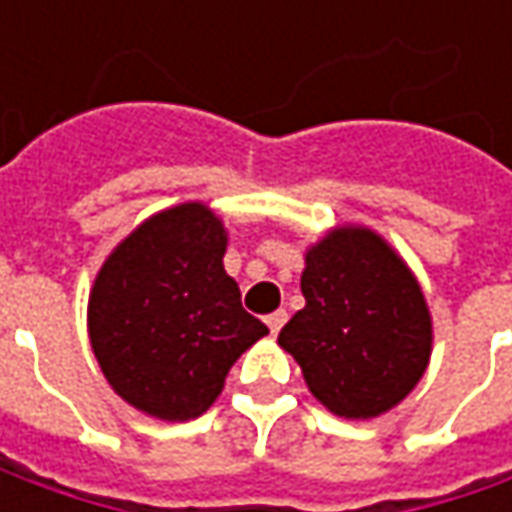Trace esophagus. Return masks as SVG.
Instances as JSON below:
<instances>
[{
	"instance_id": "esophagus-1",
	"label": "esophagus",
	"mask_w": 512,
	"mask_h": 512,
	"mask_svg": "<svg viewBox=\"0 0 512 512\" xmlns=\"http://www.w3.org/2000/svg\"><path fill=\"white\" fill-rule=\"evenodd\" d=\"M265 322H267V327H270V333L276 336V333H279V330L285 327L287 313H285V310H276V313H270V316H267Z\"/></svg>"
}]
</instances>
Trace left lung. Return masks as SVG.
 Listing matches in <instances>:
<instances>
[{
	"label": "left lung",
	"mask_w": 512,
	"mask_h": 512,
	"mask_svg": "<svg viewBox=\"0 0 512 512\" xmlns=\"http://www.w3.org/2000/svg\"><path fill=\"white\" fill-rule=\"evenodd\" d=\"M302 293L279 344L330 413L376 419L422 382L433 319L419 279L376 230L339 225L307 247Z\"/></svg>",
	"instance_id": "left-lung-1"
}]
</instances>
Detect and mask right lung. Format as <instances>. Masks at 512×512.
Returning <instances> with one entry per match:
<instances>
[{
  "instance_id": "obj_1",
  "label": "right lung",
  "mask_w": 512,
  "mask_h": 512,
  "mask_svg": "<svg viewBox=\"0 0 512 512\" xmlns=\"http://www.w3.org/2000/svg\"><path fill=\"white\" fill-rule=\"evenodd\" d=\"M225 222L205 202L153 213L110 250L88 299V336L108 384L162 422L202 416L233 362L267 327L225 270Z\"/></svg>"
}]
</instances>
